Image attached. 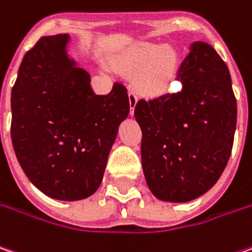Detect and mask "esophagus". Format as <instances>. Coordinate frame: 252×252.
<instances>
[{
    "instance_id": "34e87169",
    "label": "esophagus",
    "mask_w": 252,
    "mask_h": 252,
    "mask_svg": "<svg viewBox=\"0 0 252 252\" xmlns=\"http://www.w3.org/2000/svg\"><path fill=\"white\" fill-rule=\"evenodd\" d=\"M128 99H129V114L134 115V110H135L138 96H137V94H135L134 91H129V93H128Z\"/></svg>"
}]
</instances>
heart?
I'll return each instance as SVG.
<instances>
[{
	"label": "heart",
	"instance_id": "obj_1",
	"mask_svg": "<svg viewBox=\"0 0 252 252\" xmlns=\"http://www.w3.org/2000/svg\"><path fill=\"white\" fill-rule=\"evenodd\" d=\"M114 65L124 74L135 77L142 94L158 96L171 91L178 75V57L171 48L154 44H141L114 60Z\"/></svg>",
	"mask_w": 252,
	"mask_h": 252
}]
</instances>
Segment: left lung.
I'll return each instance as SVG.
<instances>
[{
  "instance_id": "8db88e82",
  "label": "left lung",
  "mask_w": 252,
  "mask_h": 252,
  "mask_svg": "<svg viewBox=\"0 0 252 252\" xmlns=\"http://www.w3.org/2000/svg\"><path fill=\"white\" fill-rule=\"evenodd\" d=\"M181 91L140 99L141 161L158 200L188 202L211 189L228 162L237 101L228 67L214 48L197 41L180 65Z\"/></svg>"
}]
</instances>
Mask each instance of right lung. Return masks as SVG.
<instances>
[{"instance_id":"add662e5","label":"right lung","mask_w":252,"mask_h":252,"mask_svg":"<svg viewBox=\"0 0 252 252\" xmlns=\"http://www.w3.org/2000/svg\"><path fill=\"white\" fill-rule=\"evenodd\" d=\"M68 34L42 37L25 54L11 91V140L28 180L54 200L93 195L118 126L129 114L123 84L96 95L68 55Z\"/></svg>"}]
</instances>
